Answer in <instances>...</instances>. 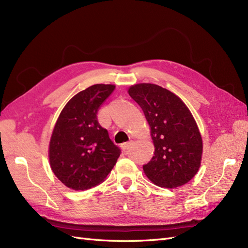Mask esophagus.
<instances>
[{"label": "esophagus", "mask_w": 248, "mask_h": 248, "mask_svg": "<svg viewBox=\"0 0 248 248\" xmlns=\"http://www.w3.org/2000/svg\"><path fill=\"white\" fill-rule=\"evenodd\" d=\"M129 146H130V142H127V143H124L123 145H122V148H123V150L125 151V150H127L129 148Z\"/></svg>", "instance_id": "obj_1"}]
</instances>
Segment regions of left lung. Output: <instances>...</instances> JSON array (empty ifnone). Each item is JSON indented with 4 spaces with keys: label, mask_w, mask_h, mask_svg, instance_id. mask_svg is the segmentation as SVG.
Listing matches in <instances>:
<instances>
[{
    "label": "left lung",
    "mask_w": 248,
    "mask_h": 248,
    "mask_svg": "<svg viewBox=\"0 0 248 248\" xmlns=\"http://www.w3.org/2000/svg\"><path fill=\"white\" fill-rule=\"evenodd\" d=\"M150 127L155 155L143 166L151 182L162 188L184 186L196 175L202 157V138L197 123L182 99L152 83L128 89Z\"/></svg>",
    "instance_id": "1"
}]
</instances>
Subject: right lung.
Segmentation results:
<instances>
[{
    "instance_id": "obj_1",
    "label": "right lung",
    "mask_w": 248,
    "mask_h": 248,
    "mask_svg": "<svg viewBox=\"0 0 248 248\" xmlns=\"http://www.w3.org/2000/svg\"><path fill=\"white\" fill-rule=\"evenodd\" d=\"M115 88L93 84L79 92L65 104L53 128L51 169L72 190L84 191L103 183L121 153L97 120L100 105Z\"/></svg>"
}]
</instances>
